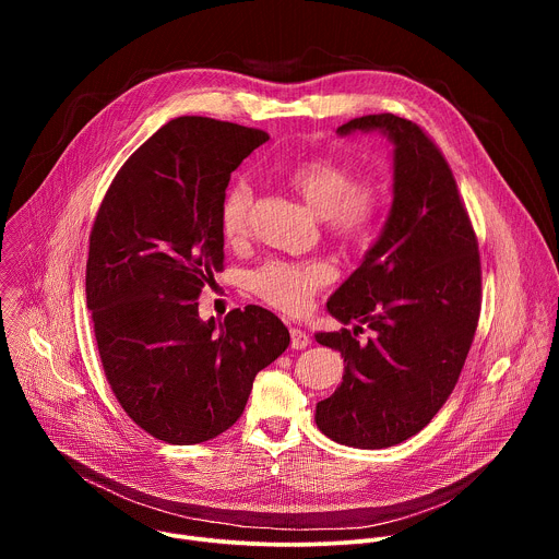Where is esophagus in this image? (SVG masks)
<instances>
[{"mask_svg":"<svg viewBox=\"0 0 559 559\" xmlns=\"http://www.w3.org/2000/svg\"><path fill=\"white\" fill-rule=\"evenodd\" d=\"M289 336H292V349H305V347H309V336L300 330V328H292L289 330Z\"/></svg>","mask_w":559,"mask_h":559,"instance_id":"34e87169","label":"esophagus"}]
</instances>
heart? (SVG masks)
<instances>
[{
  "label": "heart",
  "instance_id": "heart-1",
  "mask_svg": "<svg viewBox=\"0 0 559 559\" xmlns=\"http://www.w3.org/2000/svg\"><path fill=\"white\" fill-rule=\"evenodd\" d=\"M289 186L296 194L328 223L336 241L354 246L365 241L384 207V192L376 179L356 177V170L334 156H313L289 173ZM254 190L250 181L236 179L223 194L218 223L227 241H241L250 227ZM334 281V267L328 261H283L263 263L250 276L252 292L267 305L300 313L309 307L318 289Z\"/></svg>",
  "mask_w": 559,
  "mask_h": 559
}]
</instances>
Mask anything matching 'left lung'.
Returning a JSON list of instances; mask_svg holds the SVG:
<instances>
[{"instance_id":"8db88e82","label":"left lung","mask_w":559,"mask_h":559,"mask_svg":"<svg viewBox=\"0 0 559 559\" xmlns=\"http://www.w3.org/2000/svg\"><path fill=\"white\" fill-rule=\"evenodd\" d=\"M393 143V205L376 246L328 302L352 330L316 341L345 358L341 386L316 405L328 438L384 449L423 431L455 389L483 305L477 236L444 154L414 121L365 115L338 128ZM367 324V344L357 332Z\"/></svg>"}]
</instances>
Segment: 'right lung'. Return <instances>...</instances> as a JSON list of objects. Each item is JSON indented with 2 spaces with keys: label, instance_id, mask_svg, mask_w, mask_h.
Listing matches in <instances>:
<instances>
[{
  "label": "right lung",
  "instance_id": "right-lung-1",
  "mask_svg": "<svg viewBox=\"0 0 559 559\" xmlns=\"http://www.w3.org/2000/svg\"><path fill=\"white\" fill-rule=\"evenodd\" d=\"M267 139L229 121L173 119L121 166L91 231L86 298L106 378L123 412L168 444L227 431L257 373L289 345L281 318L259 305L203 323L197 302L223 272L229 175Z\"/></svg>",
  "mask_w": 559,
  "mask_h": 559
}]
</instances>
